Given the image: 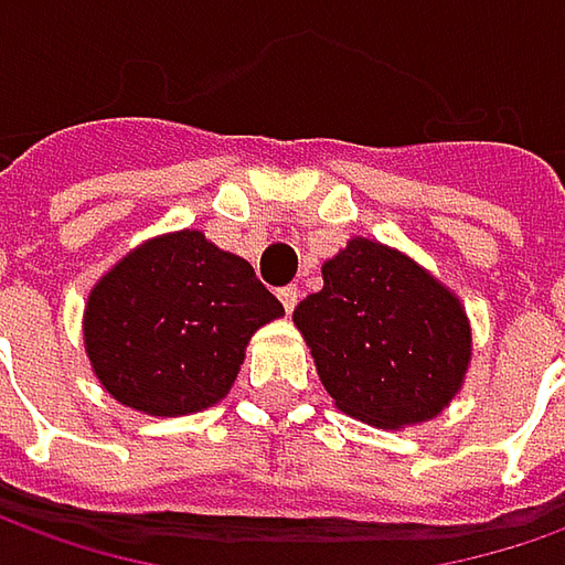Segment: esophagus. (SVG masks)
<instances>
[{
	"instance_id": "esophagus-1",
	"label": "esophagus",
	"mask_w": 565,
	"mask_h": 565,
	"mask_svg": "<svg viewBox=\"0 0 565 565\" xmlns=\"http://www.w3.org/2000/svg\"><path fill=\"white\" fill-rule=\"evenodd\" d=\"M298 298H301V289H298V286H286V289H279V301H282V308H286L289 315L295 311Z\"/></svg>"
}]
</instances>
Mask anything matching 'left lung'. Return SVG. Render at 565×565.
Wrapping results in <instances>:
<instances>
[{"label":"left lung","mask_w":565,"mask_h":565,"mask_svg":"<svg viewBox=\"0 0 565 565\" xmlns=\"http://www.w3.org/2000/svg\"><path fill=\"white\" fill-rule=\"evenodd\" d=\"M323 289L295 308L317 377L339 412L383 430L430 422L459 396L471 323L459 295L377 238L323 260Z\"/></svg>","instance_id":"obj_1"}]
</instances>
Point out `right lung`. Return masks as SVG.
<instances>
[{"instance_id": "add662e5", "label": "right lung", "mask_w": 565, "mask_h": 565, "mask_svg": "<svg viewBox=\"0 0 565 565\" xmlns=\"http://www.w3.org/2000/svg\"><path fill=\"white\" fill-rule=\"evenodd\" d=\"M282 315L245 257L179 228L99 276L84 305V352L119 405L179 418L226 399L250 337Z\"/></svg>"}]
</instances>
